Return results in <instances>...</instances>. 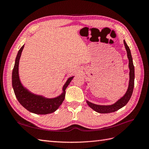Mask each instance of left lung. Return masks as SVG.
<instances>
[{"mask_svg":"<svg viewBox=\"0 0 149 149\" xmlns=\"http://www.w3.org/2000/svg\"><path fill=\"white\" fill-rule=\"evenodd\" d=\"M124 44L127 52V55L129 60V86L127 89V91L125 93L124 95L120 97L119 100L117 101L115 103L112 104L111 105H99L96 104L92 103L86 100V103L88 105L99 113L106 114V113H111V112H114L116 111L119 110L120 108L124 107L127 104V103L130 100V97L132 94L133 89L134 87V66L133 64L132 58L130 53V48L126 43L125 40H124Z\"/></svg>","mask_w":149,"mask_h":149,"instance_id":"8db88e82","label":"left lung"}]
</instances>
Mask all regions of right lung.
<instances>
[{
	"label": "right lung",
	"instance_id": "add662e5",
	"mask_svg": "<svg viewBox=\"0 0 149 149\" xmlns=\"http://www.w3.org/2000/svg\"><path fill=\"white\" fill-rule=\"evenodd\" d=\"M24 45L18 52L15 58V65L12 71V87L18 101L26 110L37 114H48L56 111L63 102L65 97V90L69 85L73 76L67 79L63 86V92L60 95L53 98H48L30 91L22 84L19 78V65L22 52L24 48Z\"/></svg>",
	"mask_w": 149,
	"mask_h": 149
}]
</instances>
